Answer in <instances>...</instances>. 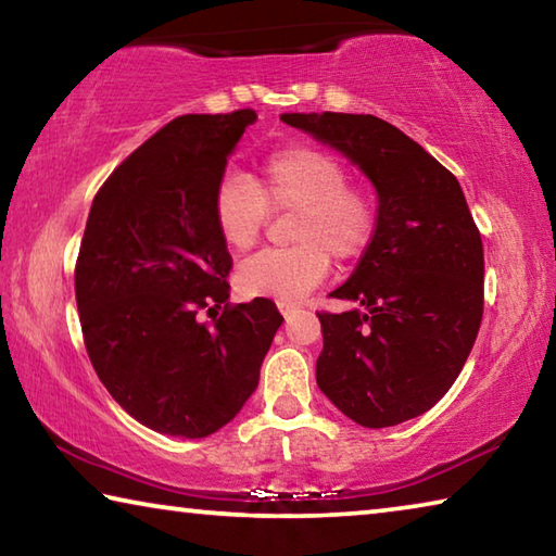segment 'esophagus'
Masks as SVG:
<instances>
[{
    "label": "esophagus",
    "mask_w": 556,
    "mask_h": 556,
    "mask_svg": "<svg viewBox=\"0 0 556 556\" xmlns=\"http://www.w3.org/2000/svg\"><path fill=\"white\" fill-rule=\"evenodd\" d=\"M277 306H279V312L285 318H289L291 314L296 312V304H289V301H277Z\"/></svg>",
    "instance_id": "1"
}]
</instances>
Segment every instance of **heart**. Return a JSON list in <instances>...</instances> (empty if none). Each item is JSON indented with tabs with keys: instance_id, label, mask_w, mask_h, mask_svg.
<instances>
[{
	"instance_id": "1",
	"label": "heart",
	"mask_w": 556,
	"mask_h": 556,
	"mask_svg": "<svg viewBox=\"0 0 556 556\" xmlns=\"http://www.w3.org/2000/svg\"><path fill=\"white\" fill-rule=\"evenodd\" d=\"M348 166L312 144L269 154L260 186L230 176L213 199V218L223 242L248 252L262 238L271 211H294L291 248L267 250L235 275L242 296L294 301L316 289L331 269L361 260L378 232V201L368 188L348 181Z\"/></svg>"
}]
</instances>
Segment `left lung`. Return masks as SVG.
Listing matches in <instances>:
<instances>
[{"label":"left lung","instance_id":"8db88e82","mask_svg":"<svg viewBox=\"0 0 556 556\" xmlns=\"http://www.w3.org/2000/svg\"><path fill=\"white\" fill-rule=\"evenodd\" d=\"M336 147L378 188V232L343 287L355 308L316 312V382L345 417L382 429L419 417L464 368L483 318V240L456 176L375 115H281Z\"/></svg>","mask_w":556,"mask_h":556}]
</instances>
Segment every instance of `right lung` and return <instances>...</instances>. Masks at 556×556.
I'll return each mask as SVG.
<instances>
[{
  "instance_id": "1",
  "label": "right lung",
  "mask_w": 556,
  "mask_h": 556,
  "mask_svg": "<svg viewBox=\"0 0 556 556\" xmlns=\"http://www.w3.org/2000/svg\"><path fill=\"white\" fill-rule=\"evenodd\" d=\"M255 119L250 108L172 119L108 176L88 215L75 260L88 357L119 407L162 434L228 425L285 321L269 299L230 304L232 257L213 218L228 154Z\"/></svg>"
}]
</instances>
